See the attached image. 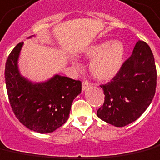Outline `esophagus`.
Segmentation results:
<instances>
[{
    "mask_svg": "<svg viewBox=\"0 0 160 160\" xmlns=\"http://www.w3.org/2000/svg\"><path fill=\"white\" fill-rule=\"evenodd\" d=\"M91 87V84L89 83L88 81L87 80H84L83 82H82V91H85V90H87L88 88H90Z\"/></svg>",
    "mask_w": 160,
    "mask_h": 160,
    "instance_id": "34e87169",
    "label": "esophagus"
}]
</instances>
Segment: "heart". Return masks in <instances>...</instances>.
I'll list each match as a JSON object with an SVG mask.
<instances>
[{
    "mask_svg": "<svg viewBox=\"0 0 160 160\" xmlns=\"http://www.w3.org/2000/svg\"><path fill=\"white\" fill-rule=\"evenodd\" d=\"M125 47L119 41H103L88 47L84 50V56L92 59L89 70L92 75L101 81L113 79L122 68L125 58ZM79 67L80 63L74 61Z\"/></svg>",
    "mask_w": 160,
    "mask_h": 160,
    "instance_id": "heart-1",
    "label": "heart"
}]
</instances>
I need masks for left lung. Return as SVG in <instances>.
Here are the masks:
<instances>
[{
    "label": "left lung",
    "instance_id": "8db88e82",
    "mask_svg": "<svg viewBox=\"0 0 160 160\" xmlns=\"http://www.w3.org/2000/svg\"><path fill=\"white\" fill-rule=\"evenodd\" d=\"M157 84L153 54L145 41L135 44L131 57L118 74L106 85L105 101L97 116L117 127L127 126L138 119L150 106Z\"/></svg>",
    "mask_w": 160,
    "mask_h": 160
}]
</instances>
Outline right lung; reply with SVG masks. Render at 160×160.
Masks as SVG:
<instances>
[{"instance_id": "add662e5", "label": "right lung", "mask_w": 160, "mask_h": 160, "mask_svg": "<svg viewBox=\"0 0 160 160\" xmlns=\"http://www.w3.org/2000/svg\"><path fill=\"white\" fill-rule=\"evenodd\" d=\"M23 44L13 49L5 66L10 105L19 121L28 129L39 133L53 132L68 119L72 101L81 92V82L60 74L41 82L23 76L18 66Z\"/></svg>"}]
</instances>
